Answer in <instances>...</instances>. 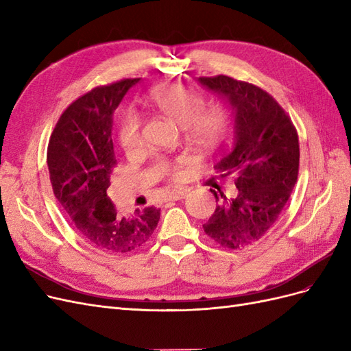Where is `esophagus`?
<instances>
[{
  "label": "esophagus",
  "instance_id": "34e87169",
  "mask_svg": "<svg viewBox=\"0 0 351 351\" xmlns=\"http://www.w3.org/2000/svg\"><path fill=\"white\" fill-rule=\"evenodd\" d=\"M185 195H186V189H173V191L171 192V194L167 195V199L178 201V199L185 198Z\"/></svg>",
  "mask_w": 351,
  "mask_h": 351
}]
</instances>
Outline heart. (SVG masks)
Returning <instances> with one entry per match:
<instances>
[{"label": "heart", "instance_id": "1", "mask_svg": "<svg viewBox=\"0 0 351 351\" xmlns=\"http://www.w3.org/2000/svg\"><path fill=\"white\" fill-rule=\"evenodd\" d=\"M147 104L163 117L180 125L188 138L198 144H213L224 127V110L217 105L202 106L201 95L182 84H160L147 95ZM115 138L123 153L132 154L141 147V117L135 109H122L115 121ZM192 163L189 156L159 162L160 173L172 180L185 176V169Z\"/></svg>", "mask_w": 351, "mask_h": 351}]
</instances>
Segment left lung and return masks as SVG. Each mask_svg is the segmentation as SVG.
Masks as SVG:
<instances>
[{"mask_svg":"<svg viewBox=\"0 0 351 351\" xmlns=\"http://www.w3.org/2000/svg\"><path fill=\"white\" fill-rule=\"evenodd\" d=\"M198 80L234 110L233 143L214 169L223 178L236 175L239 189L232 199L220 192L224 204L202 229L220 246L241 250L261 239L285 210L298 182L299 135L286 110L261 87L223 74Z\"/></svg>","mask_w":351,"mask_h":351,"instance_id":"8db88e82","label":"left lung"}]
</instances>
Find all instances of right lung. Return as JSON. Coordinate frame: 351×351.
<instances>
[{"label":"right lung","instance_id":"1","mask_svg":"<svg viewBox=\"0 0 351 351\" xmlns=\"http://www.w3.org/2000/svg\"><path fill=\"white\" fill-rule=\"evenodd\" d=\"M140 78L97 86L74 100L53 128L48 169L53 194L73 228L95 250L125 254L150 239L160 208L119 213L108 195L109 175L117 165L110 138L112 114Z\"/></svg>","mask_w":351,"mask_h":351}]
</instances>
